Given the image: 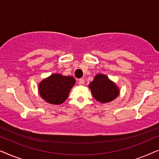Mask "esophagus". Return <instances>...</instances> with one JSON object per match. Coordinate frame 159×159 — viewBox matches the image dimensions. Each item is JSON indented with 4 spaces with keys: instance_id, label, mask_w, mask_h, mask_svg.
I'll return each instance as SVG.
<instances>
[{
    "instance_id": "34e87169",
    "label": "esophagus",
    "mask_w": 159,
    "mask_h": 159,
    "mask_svg": "<svg viewBox=\"0 0 159 159\" xmlns=\"http://www.w3.org/2000/svg\"><path fill=\"white\" fill-rule=\"evenodd\" d=\"M78 83L79 84H84V80L82 78H80V79L78 80Z\"/></svg>"
}]
</instances>
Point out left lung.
<instances>
[{"mask_svg":"<svg viewBox=\"0 0 159 159\" xmlns=\"http://www.w3.org/2000/svg\"><path fill=\"white\" fill-rule=\"evenodd\" d=\"M89 88L94 98L101 103H106L116 99L120 90L115 82L103 74H98L89 84Z\"/></svg>","mask_w":159,"mask_h":159,"instance_id":"obj_1","label":"left lung"}]
</instances>
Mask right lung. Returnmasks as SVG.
<instances>
[{
	"label": "right lung",
	"mask_w": 159,
	"mask_h": 159,
	"mask_svg": "<svg viewBox=\"0 0 159 159\" xmlns=\"http://www.w3.org/2000/svg\"><path fill=\"white\" fill-rule=\"evenodd\" d=\"M75 82V78L71 76L52 74L39 83V94L47 103L60 105L67 99Z\"/></svg>",
	"instance_id": "right-lung-1"
}]
</instances>
